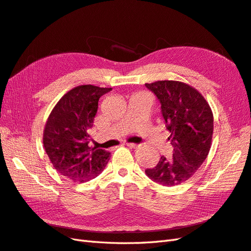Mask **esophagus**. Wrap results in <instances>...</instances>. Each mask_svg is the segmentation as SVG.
I'll return each mask as SVG.
<instances>
[{
  "label": "esophagus",
  "instance_id": "1",
  "mask_svg": "<svg viewBox=\"0 0 251 251\" xmlns=\"http://www.w3.org/2000/svg\"><path fill=\"white\" fill-rule=\"evenodd\" d=\"M126 145L128 147H130V149H133V150H137L138 147H140V144H134V143H127Z\"/></svg>",
  "mask_w": 251,
  "mask_h": 251
}]
</instances>
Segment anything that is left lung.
Returning a JSON list of instances; mask_svg holds the SVG:
<instances>
[{"instance_id": "left-lung-1", "label": "left lung", "mask_w": 251, "mask_h": 251, "mask_svg": "<svg viewBox=\"0 0 251 251\" xmlns=\"http://www.w3.org/2000/svg\"><path fill=\"white\" fill-rule=\"evenodd\" d=\"M161 105V113L169 140L172 159L161 157L145 174L164 187L184 182L201 168L207 158L213 134V114L209 104L197 90L183 82L159 80L145 83Z\"/></svg>"}]
</instances>
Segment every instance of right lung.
<instances>
[{"instance_id":"1","label":"right lung","mask_w":251,"mask_h":251,"mask_svg":"<svg viewBox=\"0 0 251 251\" xmlns=\"http://www.w3.org/2000/svg\"><path fill=\"white\" fill-rule=\"evenodd\" d=\"M111 90L78 86L63 95L50 114L43 132L44 149L54 168L71 180H91L104 171L110 159V152L89 145V131L100 98Z\"/></svg>"}]
</instances>
